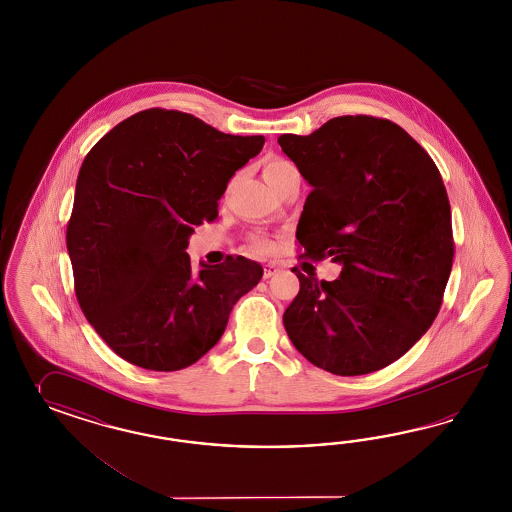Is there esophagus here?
Here are the masks:
<instances>
[{
	"instance_id": "obj_1",
	"label": "esophagus",
	"mask_w": 512,
	"mask_h": 512,
	"mask_svg": "<svg viewBox=\"0 0 512 512\" xmlns=\"http://www.w3.org/2000/svg\"><path fill=\"white\" fill-rule=\"evenodd\" d=\"M279 264L278 263H266L264 264V278H272L274 274H278Z\"/></svg>"
}]
</instances>
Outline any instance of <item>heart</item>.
I'll return each instance as SVG.
<instances>
[{
  "label": "heart",
  "mask_w": 512,
  "mask_h": 512,
  "mask_svg": "<svg viewBox=\"0 0 512 512\" xmlns=\"http://www.w3.org/2000/svg\"><path fill=\"white\" fill-rule=\"evenodd\" d=\"M285 165H291L289 161H283V159H272L268 165H266V171H274V169H281ZM264 248H268L270 244H263Z\"/></svg>",
  "instance_id": "b5f03b06"
}]
</instances>
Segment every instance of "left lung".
Returning <instances> with one entry per match:
<instances>
[{
	"label": "left lung",
	"mask_w": 512,
	"mask_h": 512,
	"mask_svg": "<svg viewBox=\"0 0 512 512\" xmlns=\"http://www.w3.org/2000/svg\"><path fill=\"white\" fill-rule=\"evenodd\" d=\"M278 142L313 187L296 227L304 257L341 264L334 281L293 268L300 291L283 313L285 330L321 370L377 372L441 308L454 257L441 174L400 125L373 116L332 118Z\"/></svg>",
	"instance_id": "1"
}]
</instances>
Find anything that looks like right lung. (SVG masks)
<instances>
[{"mask_svg": "<svg viewBox=\"0 0 512 512\" xmlns=\"http://www.w3.org/2000/svg\"><path fill=\"white\" fill-rule=\"evenodd\" d=\"M263 144V135H227L186 112L148 109L86 155L67 251L78 304L118 357L154 372L195 364L263 278V266L242 255L193 268L186 253Z\"/></svg>", "mask_w": 512, "mask_h": 512, "instance_id": "add662e5", "label": "right lung"}]
</instances>
